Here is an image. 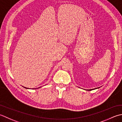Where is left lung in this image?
<instances>
[{"label":"left lung","instance_id":"8db88e82","mask_svg":"<svg viewBox=\"0 0 122 122\" xmlns=\"http://www.w3.org/2000/svg\"><path fill=\"white\" fill-rule=\"evenodd\" d=\"M92 89H88V91H92Z\"/></svg>","mask_w":122,"mask_h":122}]
</instances>
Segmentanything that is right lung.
<instances>
[{
	"label": "right lung",
	"instance_id": "add662e5",
	"mask_svg": "<svg viewBox=\"0 0 122 122\" xmlns=\"http://www.w3.org/2000/svg\"><path fill=\"white\" fill-rule=\"evenodd\" d=\"M25 88H26V87H25ZM35 89V88H34Z\"/></svg>",
	"mask_w": 122,
	"mask_h": 122
}]
</instances>
